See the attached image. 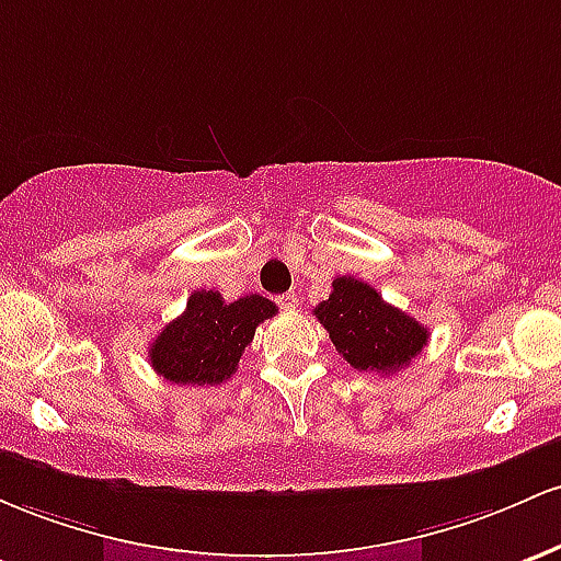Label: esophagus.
Segmentation results:
<instances>
[{
	"instance_id": "esophagus-1",
	"label": "esophagus",
	"mask_w": 561,
	"mask_h": 561,
	"mask_svg": "<svg viewBox=\"0 0 561 561\" xmlns=\"http://www.w3.org/2000/svg\"><path fill=\"white\" fill-rule=\"evenodd\" d=\"M278 305L283 307V310H294V307L299 305V294H297V291L283 294V297H278Z\"/></svg>"
}]
</instances>
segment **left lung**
Listing matches in <instances>:
<instances>
[{
	"label": "left lung",
	"mask_w": 561,
	"mask_h": 561,
	"mask_svg": "<svg viewBox=\"0 0 561 561\" xmlns=\"http://www.w3.org/2000/svg\"><path fill=\"white\" fill-rule=\"evenodd\" d=\"M339 355L363 374H398L430 342V331L381 299L368 283L350 278L333 280L329 299L314 307Z\"/></svg>",
	"instance_id": "left-lung-1"
}]
</instances>
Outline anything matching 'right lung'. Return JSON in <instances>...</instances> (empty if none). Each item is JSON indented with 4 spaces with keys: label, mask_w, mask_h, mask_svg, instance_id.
Here are the masks:
<instances>
[{
    "label": "right lung",
    "mask_w": 561,
    "mask_h": 561,
    "mask_svg": "<svg viewBox=\"0 0 561 561\" xmlns=\"http://www.w3.org/2000/svg\"><path fill=\"white\" fill-rule=\"evenodd\" d=\"M278 312L270 299L249 294L225 301L217 291H193L185 312L163 325L150 344L153 370L172 383L214 387L238 370L256 325Z\"/></svg>",
    "instance_id": "right-lung-1"
}]
</instances>
